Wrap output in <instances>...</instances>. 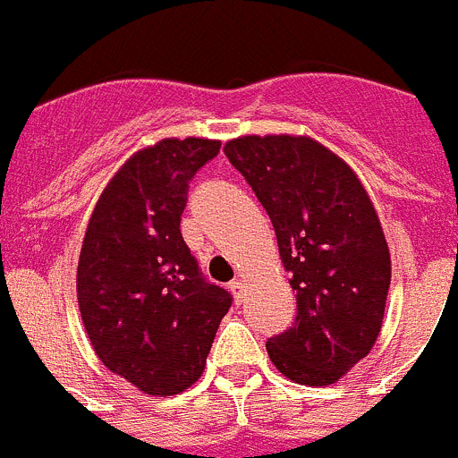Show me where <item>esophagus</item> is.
Segmentation results:
<instances>
[{
	"mask_svg": "<svg viewBox=\"0 0 458 458\" xmlns=\"http://www.w3.org/2000/svg\"><path fill=\"white\" fill-rule=\"evenodd\" d=\"M229 290H232V294H233V299H236V303H241L242 301V290H245V283L242 281H232L229 283Z\"/></svg>",
	"mask_w": 458,
	"mask_h": 458,
	"instance_id": "obj_1",
	"label": "esophagus"
}]
</instances>
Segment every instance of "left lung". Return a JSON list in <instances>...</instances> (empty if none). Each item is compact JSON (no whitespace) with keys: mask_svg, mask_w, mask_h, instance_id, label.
<instances>
[{"mask_svg":"<svg viewBox=\"0 0 458 458\" xmlns=\"http://www.w3.org/2000/svg\"><path fill=\"white\" fill-rule=\"evenodd\" d=\"M267 211L297 319L267 339L274 367L299 385H335L376 344L391 256L362 182L310 137L250 134L225 143Z\"/></svg>","mask_w":458,"mask_h":458,"instance_id":"obj_1","label":"left lung"}]
</instances>
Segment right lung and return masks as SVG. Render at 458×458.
Segmentation results:
<instances>
[{
  "label": "right lung",
  "mask_w": 458,
  "mask_h": 458,
  "mask_svg": "<svg viewBox=\"0 0 458 458\" xmlns=\"http://www.w3.org/2000/svg\"><path fill=\"white\" fill-rule=\"evenodd\" d=\"M211 139H161L134 152L96 202L78 259V308L101 362L150 395L199 380L232 294L202 276L180 232Z\"/></svg>",
  "instance_id": "1"
}]
</instances>
